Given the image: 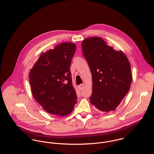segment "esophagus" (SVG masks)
<instances>
[{
    "label": "esophagus",
    "instance_id": "34e87169",
    "mask_svg": "<svg viewBox=\"0 0 154 154\" xmlns=\"http://www.w3.org/2000/svg\"><path fill=\"white\" fill-rule=\"evenodd\" d=\"M79 89L80 90V91H81V90H82L84 88V84H81L79 87Z\"/></svg>",
    "mask_w": 154,
    "mask_h": 154
}]
</instances>
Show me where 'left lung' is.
Here are the masks:
<instances>
[{"label":"left lung","instance_id":"8db88e82","mask_svg":"<svg viewBox=\"0 0 154 154\" xmlns=\"http://www.w3.org/2000/svg\"><path fill=\"white\" fill-rule=\"evenodd\" d=\"M82 48L92 74L91 104L103 112L114 111L132 82L131 63L126 55L97 37L84 40Z\"/></svg>","mask_w":154,"mask_h":154}]
</instances>
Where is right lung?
<instances>
[{
    "instance_id": "1",
    "label": "right lung",
    "mask_w": 154,
    "mask_h": 154,
    "mask_svg": "<svg viewBox=\"0 0 154 154\" xmlns=\"http://www.w3.org/2000/svg\"><path fill=\"white\" fill-rule=\"evenodd\" d=\"M76 45L63 43L43 53L29 73L34 99L47 112L70 114L77 103L70 71Z\"/></svg>"
}]
</instances>
